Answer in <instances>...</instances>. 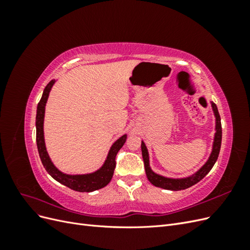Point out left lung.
Returning <instances> with one entry per match:
<instances>
[{
	"mask_svg": "<svg viewBox=\"0 0 250 250\" xmlns=\"http://www.w3.org/2000/svg\"><path fill=\"white\" fill-rule=\"evenodd\" d=\"M211 107H213L214 115L216 117V133L214 138V144H213V150H211V153L209 155V158L208 162L204 164L202 167L193 174L192 176H188L186 178H168L162 175H158V174L154 173L151 170L149 166V154L148 150L145 145V143L142 142V155L144 160V166H145V171L148 180L153 186L157 188H166V190H171V191H180L185 190V188H190L194 186L195 184L199 183V181L207 175V174L214 167V165L217 161L219 152H220V147H221V141H222V127H221V118L219 115L218 108L216 104L211 102Z\"/></svg>",
	"mask_w": 250,
	"mask_h": 250,
	"instance_id": "left-lung-1",
	"label": "left lung"
}]
</instances>
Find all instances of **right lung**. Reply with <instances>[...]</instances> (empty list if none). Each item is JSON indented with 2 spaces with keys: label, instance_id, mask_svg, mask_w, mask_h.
I'll return each mask as SVG.
<instances>
[{
  "label": "right lung",
  "instance_id": "obj_1",
  "mask_svg": "<svg viewBox=\"0 0 250 250\" xmlns=\"http://www.w3.org/2000/svg\"><path fill=\"white\" fill-rule=\"evenodd\" d=\"M55 83V80H51L48 85L44 87L43 93L42 96V99L37 104V110H36V144L37 149H39V153L41 161L43 165L44 169L50 175L57 180L58 183L62 184L63 186L72 188L74 191L77 192H93L96 190H99L101 188H104L109 184V181L112 178L113 171L116 168V156L119 152V150L123 147L126 142L127 134H124L121 137L118 141L113 143L111 146L106 161L103 164L102 167L90 174H82V175H69V174H64L62 171H59L50 160V156L47 152L46 144H44L43 139V118H44V107H46V103L49 97V93Z\"/></svg>",
  "mask_w": 250,
  "mask_h": 250
}]
</instances>
